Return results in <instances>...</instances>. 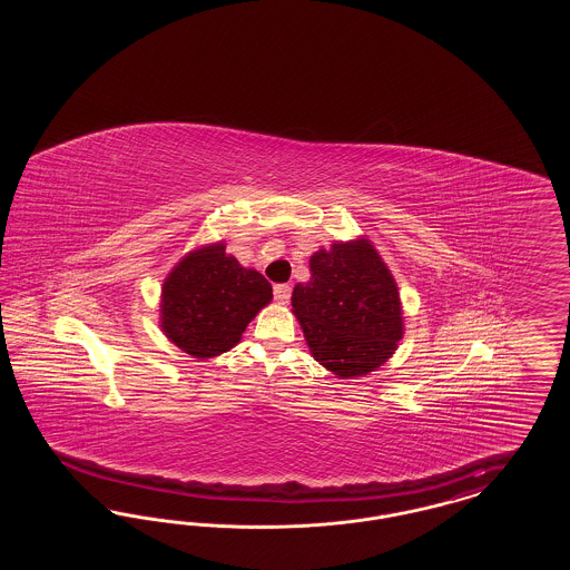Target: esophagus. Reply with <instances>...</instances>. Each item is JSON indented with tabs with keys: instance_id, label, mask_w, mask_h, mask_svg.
Here are the masks:
<instances>
[{
	"instance_id": "obj_1",
	"label": "esophagus",
	"mask_w": 570,
	"mask_h": 570,
	"mask_svg": "<svg viewBox=\"0 0 570 570\" xmlns=\"http://www.w3.org/2000/svg\"><path fill=\"white\" fill-rule=\"evenodd\" d=\"M291 295H293V288H291L288 284H275V286H273V297H275V301L288 303Z\"/></svg>"
}]
</instances>
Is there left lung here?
<instances>
[{"label":"left lung","instance_id":"obj_1","mask_svg":"<svg viewBox=\"0 0 570 570\" xmlns=\"http://www.w3.org/2000/svg\"><path fill=\"white\" fill-rule=\"evenodd\" d=\"M309 272L293 291V312L314 358L340 379L374 372L404 333L393 275L367 242L316 252Z\"/></svg>","mask_w":570,"mask_h":570}]
</instances>
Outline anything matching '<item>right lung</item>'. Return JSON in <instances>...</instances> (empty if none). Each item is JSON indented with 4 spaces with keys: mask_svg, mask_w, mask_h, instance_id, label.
<instances>
[{
    "mask_svg": "<svg viewBox=\"0 0 570 570\" xmlns=\"http://www.w3.org/2000/svg\"><path fill=\"white\" fill-rule=\"evenodd\" d=\"M272 284L226 256L224 244L186 256L166 277L163 328L184 353L209 358L226 353L245 326L272 301Z\"/></svg>",
    "mask_w": 570,
    "mask_h": 570,
    "instance_id": "1",
    "label": "right lung"
}]
</instances>
